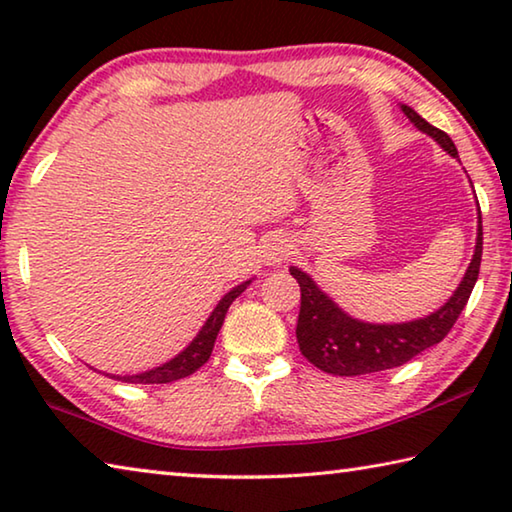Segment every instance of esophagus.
Segmentation results:
<instances>
[{
	"label": "esophagus",
	"instance_id": "34e87169",
	"mask_svg": "<svg viewBox=\"0 0 512 512\" xmlns=\"http://www.w3.org/2000/svg\"><path fill=\"white\" fill-rule=\"evenodd\" d=\"M289 255V244L287 239L280 237V235H273L268 237V241L264 244V262L266 264H282L284 259Z\"/></svg>",
	"mask_w": 512,
	"mask_h": 512
}]
</instances>
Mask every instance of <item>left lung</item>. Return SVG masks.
Segmentation results:
<instances>
[{
	"label": "left lung",
	"mask_w": 512,
	"mask_h": 512,
	"mask_svg": "<svg viewBox=\"0 0 512 512\" xmlns=\"http://www.w3.org/2000/svg\"><path fill=\"white\" fill-rule=\"evenodd\" d=\"M402 110L422 133L431 135L449 155L458 158L452 137L440 131V128L431 126L429 121H424L413 108L402 106ZM481 255L483 225L479 212L474 257L467 266L461 287L454 291V296L436 314L402 325H370L350 318L316 287L307 273L291 268V275L300 284V314L296 325L300 352L316 368L339 377H357L366 375V372L402 366V363L411 361L415 354L443 341L449 329L454 327L467 300H470L476 277H479Z\"/></svg>",
	"instance_id": "left-lung-1"
}]
</instances>
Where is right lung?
<instances>
[{
  "label": "right lung",
  "instance_id": "right-lung-1",
  "mask_svg": "<svg viewBox=\"0 0 512 512\" xmlns=\"http://www.w3.org/2000/svg\"><path fill=\"white\" fill-rule=\"evenodd\" d=\"M248 284H250V280L239 284V287H235L230 293H225L223 300L216 305L212 316L207 318V323L203 325L201 332H198L196 339L189 343V348L185 352H180L176 359H171L169 363H164V366H160V368L142 372V375H133V377L112 375V379L128 381V384H171V381H178V379H185L192 375V372H196L207 359H210L216 334H219V329L223 325L225 311H228V307L232 305V300L246 291Z\"/></svg>",
  "mask_w": 512,
  "mask_h": 512
}]
</instances>
